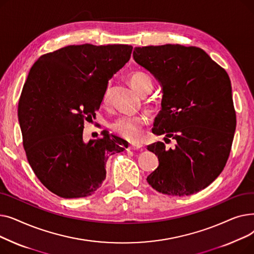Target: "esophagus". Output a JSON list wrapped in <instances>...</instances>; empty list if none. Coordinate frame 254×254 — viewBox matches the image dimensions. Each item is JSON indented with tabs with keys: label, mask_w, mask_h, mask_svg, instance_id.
<instances>
[{
	"label": "esophagus",
	"mask_w": 254,
	"mask_h": 254,
	"mask_svg": "<svg viewBox=\"0 0 254 254\" xmlns=\"http://www.w3.org/2000/svg\"><path fill=\"white\" fill-rule=\"evenodd\" d=\"M141 147H142V146L140 144H134V143L129 144V146H128V148L130 150H139Z\"/></svg>",
	"instance_id": "34e87169"
}]
</instances>
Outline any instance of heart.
Instances as JSON below:
<instances>
[{"mask_svg":"<svg viewBox=\"0 0 254 254\" xmlns=\"http://www.w3.org/2000/svg\"><path fill=\"white\" fill-rule=\"evenodd\" d=\"M129 84L138 93L142 96L151 92L153 83L151 78L143 72H136L129 76ZM108 100V90L105 92L104 103ZM147 123V117L145 115H122L113 119L110 123V128L117 135L129 141L138 142L142 136V128Z\"/></svg>","mask_w":254,"mask_h":254,"instance_id":"heart-1","label":"heart"}]
</instances>
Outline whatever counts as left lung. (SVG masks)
I'll list each match as a JSON object with an SVG mask.
<instances>
[{
    "mask_svg": "<svg viewBox=\"0 0 254 254\" xmlns=\"http://www.w3.org/2000/svg\"><path fill=\"white\" fill-rule=\"evenodd\" d=\"M132 57L163 87L152 132L176 141L173 149L163 142L147 146L159 162L147 182L158 192L177 196L206 189L225 167L236 129L228 73L194 46L135 47Z\"/></svg>",
    "mask_w": 254,
    "mask_h": 254,
    "instance_id": "obj_1",
    "label": "left lung"
}]
</instances>
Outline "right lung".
Wrapping results in <instances>:
<instances>
[{"mask_svg":"<svg viewBox=\"0 0 254 254\" xmlns=\"http://www.w3.org/2000/svg\"><path fill=\"white\" fill-rule=\"evenodd\" d=\"M131 50L124 44L70 45L40 57L30 70L18 102L23 147L38 179L61 197L91 195L106 178L108 157L127 147L106 130L88 143L82 135Z\"/></svg>","mask_w":254,"mask_h":254,"instance_id":"right-lung-1","label":"right lung"}]
</instances>
